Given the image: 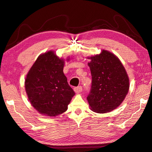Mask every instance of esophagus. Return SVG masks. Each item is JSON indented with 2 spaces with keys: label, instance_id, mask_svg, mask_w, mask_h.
Instances as JSON below:
<instances>
[{
  "label": "esophagus",
  "instance_id": "obj_1",
  "mask_svg": "<svg viewBox=\"0 0 152 152\" xmlns=\"http://www.w3.org/2000/svg\"><path fill=\"white\" fill-rule=\"evenodd\" d=\"M74 92H75L76 93H80V92H81L82 91V86H78V87H76V88H74Z\"/></svg>",
  "mask_w": 152,
  "mask_h": 152
}]
</instances>
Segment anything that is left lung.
<instances>
[{"label":"left lung","mask_w":152,"mask_h":152,"mask_svg":"<svg viewBox=\"0 0 152 152\" xmlns=\"http://www.w3.org/2000/svg\"><path fill=\"white\" fill-rule=\"evenodd\" d=\"M92 74V86L87 100L91 110L105 114L122 103L129 88V80L120 59L102 50L100 54L87 57Z\"/></svg>","instance_id":"8db88e82"}]
</instances>
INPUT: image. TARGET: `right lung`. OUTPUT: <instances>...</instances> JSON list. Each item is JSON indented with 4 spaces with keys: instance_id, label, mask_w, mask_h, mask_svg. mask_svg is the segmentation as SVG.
<instances>
[{
    "instance_id": "right-lung-1",
    "label": "right lung",
    "mask_w": 152,
    "mask_h": 152,
    "mask_svg": "<svg viewBox=\"0 0 152 152\" xmlns=\"http://www.w3.org/2000/svg\"><path fill=\"white\" fill-rule=\"evenodd\" d=\"M64 66V60L50 50L38 56L26 74L28 100L40 114L52 117L62 114L75 95L63 72Z\"/></svg>"
}]
</instances>
